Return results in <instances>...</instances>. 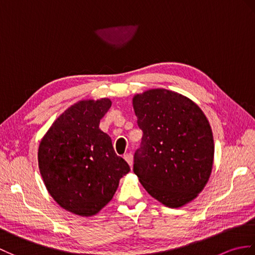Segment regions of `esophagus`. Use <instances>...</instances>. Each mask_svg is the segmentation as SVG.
I'll return each mask as SVG.
<instances>
[{
    "mask_svg": "<svg viewBox=\"0 0 255 255\" xmlns=\"http://www.w3.org/2000/svg\"><path fill=\"white\" fill-rule=\"evenodd\" d=\"M125 160L127 161V163L129 164V166L130 167H132V163H133V156H132V154L131 153H127V154H125Z\"/></svg>",
    "mask_w": 255,
    "mask_h": 255,
    "instance_id": "obj_1",
    "label": "esophagus"
}]
</instances>
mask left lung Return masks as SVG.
<instances>
[{
	"label": "left lung",
	"mask_w": 255,
	"mask_h": 255,
	"mask_svg": "<svg viewBox=\"0 0 255 255\" xmlns=\"http://www.w3.org/2000/svg\"><path fill=\"white\" fill-rule=\"evenodd\" d=\"M132 106L143 132L133 156L139 182L167 207L192 202L213 169L215 145L208 119L192 100L165 89L134 95Z\"/></svg>",
	"instance_id": "8db88e82"
}]
</instances>
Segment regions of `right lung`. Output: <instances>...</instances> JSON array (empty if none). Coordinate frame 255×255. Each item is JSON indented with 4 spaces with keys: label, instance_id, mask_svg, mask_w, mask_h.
<instances>
[{
    "label": "right lung",
    "instance_id": "1",
    "mask_svg": "<svg viewBox=\"0 0 255 255\" xmlns=\"http://www.w3.org/2000/svg\"><path fill=\"white\" fill-rule=\"evenodd\" d=\"M110 99L75 103L59 116L41 139L38 166L47 191L68 211L90 217L111 202L119 180L130 171L118 156L100 121Z\"/></svg>",
    "mask_w": 255,
    "mask_h": 255
}]
</instances>
